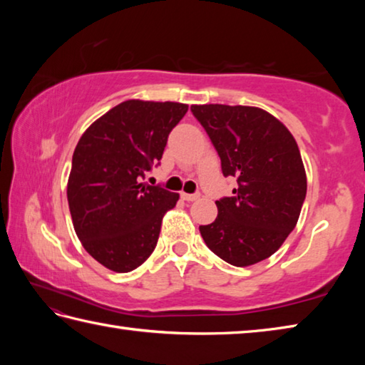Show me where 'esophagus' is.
<instances>
[{
    "label": "esophagus",
    "instance_id": "obj_1",
    "mask_svg": "<svg viewBox=\"0 0 365 365\" xmlns=\"http://www.w3.org/2000/svg\"><path fill=\"white\" fill-rule=\"evenodd\" d=\"M197 197H200V193H182V200H185V201H188V202H191V201H196Z\"/></svg>",
    "mask_w": 365,
    "mask_h": 365
}]
</instances>
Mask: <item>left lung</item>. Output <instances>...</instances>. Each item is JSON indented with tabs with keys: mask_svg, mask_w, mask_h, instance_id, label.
<instances>
[{
	"mask_svg": "<svg viewBox=\"0 0 365 365\" xmlns=\"http://www.w3.org/2000/svg\"><path fill=\"white\" fill-rule=\"evenodd\" d=\"M191 113L217 150L224 175L238 182L233 196L215 201L217 217L200 227L201 237L228 264L261 262L298 224L307 190L298 143L261 108L193 104Z\"/></svg>",
	"mask_w": 365,
	"mask_h": 365,
	"instance_id": "left-lung-1",
	"label": "left lung"
}]
</instances>
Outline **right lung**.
I'll return each instance as SVG.
<instances>
[{"instance_id": "obj_1", "label": "right lung", "mask_w": 365, "mask_h": 365, "mask_svg": "<svg viewBox=\"0 0 365 365\" xmlns=\"http://www.w3.org/2000/svg\"><path fill=\"white\" fill-rule=\"evenodd\" d=\"M188 104L127 100L86 128L72 156L67 201L73 230L88 255L125 274L156 248L164 214L178 193L141 183L160 160Z\"/></svg>"}]
</instances>
